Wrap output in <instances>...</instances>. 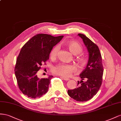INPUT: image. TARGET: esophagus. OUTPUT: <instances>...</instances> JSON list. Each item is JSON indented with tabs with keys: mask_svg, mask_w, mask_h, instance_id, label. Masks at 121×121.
<instances>
[{
	"mask_svg": "<svg viewBox=\"0 0 121 121\" xmlns=\"http://www.w3.org/2000/svg\"><path fill=\"white\" fill-rule=\"evenodd\" d=\"M62 78L65 81H68L69 80V78H64V77H62Z\"/></svg>",
	"mask_w": 121,
	"mask_h": 121,
	"instance_id": "esophagus-1",
	"label": "esophagus"
}]
</instances>
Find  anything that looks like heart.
<instances>
[{"mask_svg":"<svg viewBox=\"0 0 121 121\" xmlns=\"http://www.w3.org/2000/svg\"><path fill=\"white\" fill-rule=\"evenodd\" d=\"M66 46L70 52L75 55L81 53L82 51V48L81 44L75 41H69L66 43ZM58 50V46L55 47L52 49L50 52V57L51 58H55L57 56ZM75 60L78 66L82 67L85 65V59L82 56H77L75 58ZM74 71V68L73 66L65 64H57L52 69L53 73L62 76L63 77H69Z\"/></svg>","mask_w":121,"mask_h":121,"instance_id":"heart-1","label":"heart"}]
</instances>
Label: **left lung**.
Instances as JSON below:
<instances>
[{
	"instance_id": "left-lung-1",
	"label": "left lung",
	"mask_w": 121,
	"mask_h": 121,
	"mask_svg": "<svg viewBox=\"0 0 121 121\" xmlns=\"http://www.w3.org/2000/svg\"><path fill=\"white\" fill-rule=\"evenodd\" d=\"M78 35L87 48L89 60L86 68L80 74L82 80L78 82V87L68 90L67 92L68 95L76 101L83 102L92 98L99 91L102 82L103 67L98 47L84 34L79 33Z\"/></svg>"
}]
</instances>
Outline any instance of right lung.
Instances as JSON below:
<instances>
[{"label": "right lung", "mask_w": 121, "mask_h": 121, "mask_svg": "<svg viewBox=\"0 0 121 121\" xmlns=\"http://www.w3.org/2000/svg\"><path fill=\"white\" fill-rule=\"evenodd\" d=\"M63 36L55 37L38 34L24 44L17 58L15 73L17 83L23 94L31 98L41 97L49 89L52 75L39 78L37 72L49 59L50 52Z\"/></svg>", "instance_id": "obj_1"}]
</instances>
